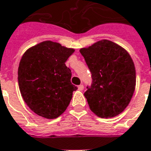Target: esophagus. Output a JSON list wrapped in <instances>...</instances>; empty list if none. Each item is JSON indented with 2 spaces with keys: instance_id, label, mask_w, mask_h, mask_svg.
<instances>
[{
  "instance_id": "esophagus-1",
  "label": "esophagus",
  "mask_w": 151,
  "mask_h": 151,
  "mask_svg": "<svg viewBox=\"0 0 151 151\" xmlns=\"http://www.w3.org/2000/svg\"><path fill=\"white\" fill-rule=\"evenodd\" d=\"M83 88H84V86L82 85V84H81V85L78 86V90H79V91H82V90H83Z\"/></svg>"
}]
</instances>
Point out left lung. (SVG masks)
I'll use <instances>...</instances> for the list:
<instances>
[{
	"instance_id": "8db88e82",
	"label": "left lung",
	"mask_w": 151,
	"mask_h": 151,
	"mask_svg": "<svg viewBox=\"0 0 151 151\" xmlns=\"http://www.w3.org/2000/svg\"><path fill=\"white\" fill-rule=\"evenodd\" d=\"M91 73L92 83L84 95L90 109L102 118L121 113L132 99L136 71L129 54L109 40L80 50Z\"/></svg>"
}]
</instances>
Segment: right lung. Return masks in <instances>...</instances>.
<instances>
[{
    "label": "right lung",
    "mask_w": 151,
    "mask_h": 151,
    "mask_svg": "<svg viewBox=\"0 0 151 151\" xmlns=\"http://www.w3.org/2000/svg\"><path fill=\"white\" fill-rule=\"evenodd\" d=\"M74 49L44 41L28 49L18 71L19 89L25 103L35 113L55 119L65 111L78 89L65 63Z\"/></svg>",
    "instance_id": "right-lung-1"
}]
</instances>
